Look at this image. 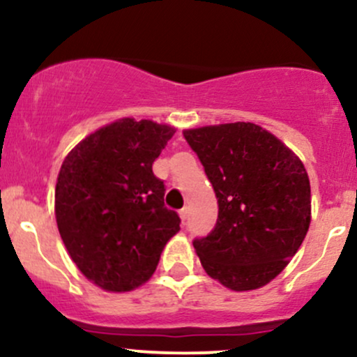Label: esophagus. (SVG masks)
<instances>
[{
	"label": "esophagus",
	"mask_w": 357,
	"mask_h": 357,
	"mask_svg": "<svg viewBox=\"0 0 357 357\" xmlns=\"http://www.w3.org/2000/svg\"><path fill=\"white\" fill-rule=\"evenodd\" d=\"M179 216H181V220H183V223H184V221L188 220V216H190V208H188V206L181 208V210H179Z\"/></svg>",
	"instance_id": "obj_1"
}]
</instances>
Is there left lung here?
Listing matches in <instances>:
<instances>
[{"label":"left lung","instance_id":"1","mask_svg":"<svg viewBox=\"0 0 357 357\" xmlns=\"http://www.w3.org/2000/svg\"><path fill=\"white\" fill-rule=\"evenodd\" d=\"M218 199L211 233L192 247L206 273L228 289L268 284L310 225V183L301 159L252 122L184 130Z\"/></svg>","mask_w":357,"mask_h":357}]
</instances>
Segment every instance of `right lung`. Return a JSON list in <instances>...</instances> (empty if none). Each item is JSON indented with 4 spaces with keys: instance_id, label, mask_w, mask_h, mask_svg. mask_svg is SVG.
<instances>
[{
    "instance_id": "right-lung-1",
    "label": "right lung",
    "mask_w": 357,
    "mask_h": 357,
    "mask_svg": "<svg viewBox=\"0 0 357 357\" xmlns=\"http://www.w3.org/2000/svg\"><path fill=\"white\" fill-rule=\"evenodd\" d=\"M176 129L119 119L79 142L65 158L55 188V216L72 260L109 292L142 285L162 248L179 231L165 206V181L153 162Z\"/></svg>"
}]
</instances>
